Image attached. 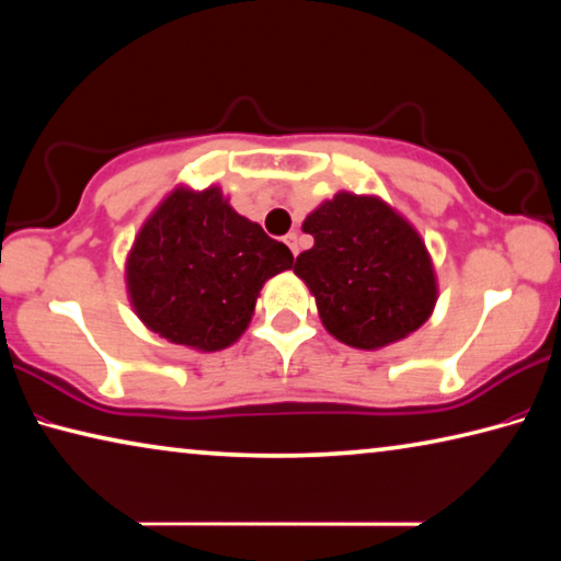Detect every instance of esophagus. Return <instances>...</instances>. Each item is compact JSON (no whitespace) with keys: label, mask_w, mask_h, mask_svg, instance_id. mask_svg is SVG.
I'll use <instances>...</instances> for the list:
<instances>
[{"label":"esophagus","mask_w":561,"mask_h":561,"mask_svg":"<svg viewBox=\"0 0 561 561\" xmlns=\"http://www.w3.org/2000/svg\"><path fill=\"white\" fill-rule=\"evenodd\" d=\"M284 242H287L291 254H294V257H297V254H299V234L297 232H289L287 237H284Z\"/></svg>","instance_id":"obj_1"}]
</instances>
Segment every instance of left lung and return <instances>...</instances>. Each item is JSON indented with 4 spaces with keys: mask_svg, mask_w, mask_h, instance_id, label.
<instances>
[{
    "mask_svg": "<svg viewBox=\"0 0 561 561\" xmlns=\"http://www.w3.org/2000/svg\"><path fill=\"white\" fill-rule=\"evenodd\" d=\"M314 247L294 262L317 297L319 317L339 341L378 348L431 317L433 264L403 217L376 197L339 193L304 220Z\"/></svg>",
    "mask_w": 561,
    "mask_h": 561,
    "instance_id": "1",
    "label": "left lung"
}]
</instances>
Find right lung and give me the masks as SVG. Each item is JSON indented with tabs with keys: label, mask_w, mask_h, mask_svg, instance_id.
<instances>
[{
	"label": "right lung",
	"mask_w": 561,
	"mask_h": 561,
	"mask_svg": "<svg viewBox=\"0 0 561 561\" xmlns=\"http://www.w3.org/2000/svg\"><path fill=\"white\" fill-rule=\"evenodd\" d=\"M291 264L289 247L237 215L217 187L178 190L133 244L128 291L156 334L217 351L240 339L262 284Z\"/></svg>",
	"instance_id": "add662e5"
}]
</instances>
